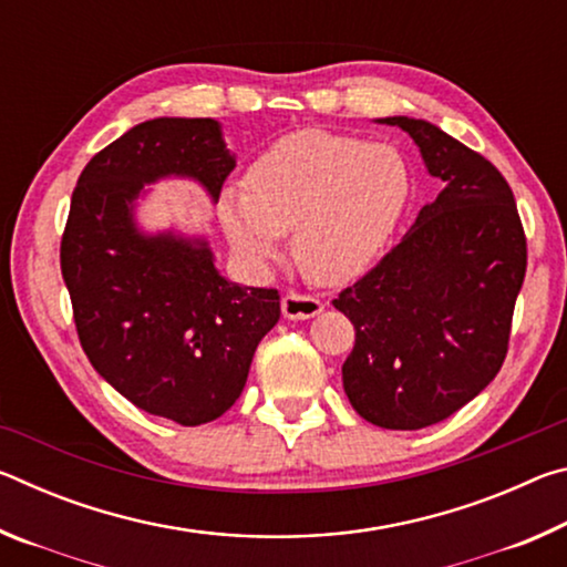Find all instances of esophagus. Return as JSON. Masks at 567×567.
<instances>
[{
    "label": "esophagus",
    "mask_w": 567,
    "mask_h": 567,
    "mask_svg": "<svg viewBox=\"0 0 567 567\" xmlns=\"http://www.w3.org/2000/svg\"><path fill=\"white\" fill-rule=\"evenodd\" d=\"M322 310L324 305L318 300V297L297 295V292H287L282 297V315L287 320H310Z\"/></svg>",
    "instance_id": "obj_1"
}]
</instances>
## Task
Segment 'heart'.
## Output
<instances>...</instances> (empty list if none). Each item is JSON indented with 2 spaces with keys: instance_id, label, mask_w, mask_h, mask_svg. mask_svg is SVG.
I'll use <instances>...</instances> for the list:
<instances>
[{
  "instance_id": "1",
  "label": "heart",
  "mask_w": 567,
  "mask_h": 567,
  "mask_svg": "<svg viewBox=\"0 0 567 567\" xmlns=\"http://www.w3.org/2000/svg\"><path fill=\"white\" fill-rule=\"evenodd\" d=\"M412 197L400 150L324 130L285 134L245 172V192L225 189L219 223L252 267L292 252L315 285H344L368 272L395 237Z\"/></svg>"
}]
</instances>
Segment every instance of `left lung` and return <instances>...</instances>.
Listing matches in <instances>:
<instances>
[{"mask_svg":"<svg viewBox=\"0 0 567 567\" xmlns=\"http://www.w3.org/2000/svg\"><path fill=\"white\" fill-rule=\"evenodd\" d=\"M378 122L410 134L443 189L375 270L332 300L354 324L342 388L372 425L420 430L503 368L527 247L513 189L483 155L425 120Z\"/></svg>","mask_w":567,"mask_h":567,"instance_id":"obj_1","label":"left lung"}]
</instances>
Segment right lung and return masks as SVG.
<instances>
[{
  "label": "right lung",
  "mask_w": 567,
  "mask_h": 567,
  "mask_svg": "<svg viewBox=\"0 0 567 567\" xmlns=\"http://www.w3.org/2000/svg\"><path fill=\"white\" fill-rule=\"evenodd\" d=\"M235 155L209 117H157L97 152L72 192L62 277L92 368L132 405L185 427L235 405L280 295L219 275L205 237L147 233V185L192 179L217 203Z\"/></svg>",
  "instance_id": "obj_1"
}]
</instances>
